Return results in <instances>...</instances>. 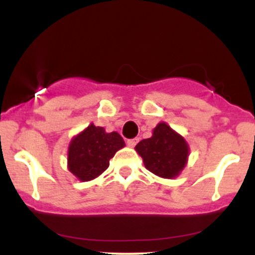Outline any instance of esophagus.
<instances>
[{
    "label": "esophagus",
    "mask_w": 255,
    "mask_h": 255,
    "mask_svg": "<svg viewBox=\"0 0 255 255\" xmlns=\"http://www.w3.org/2000/svg\"><path fill=\"white\" fill-rule=\"evenodd\" d=\"M138 140H139V139H138V138H132V139H127V144L129 146H134L135 144L138 143Z\"/></svg>",
    "instance_id": "34e87169"
}]
</instances>
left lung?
I'll use <instances>...</instances> for the list:
<instances>
[{"mask_svg":"<svg viewBox=\"0 0 255 255\" xmlns=\"http://www.w3.org/2000/svg\"><path fill=\"white\" fill-rule=\"evenodd\" d=\"M135 150L149 171L165 179L175 177L184 169L189 155V146L184 138L164 122L154 128L150 138L140 140Z\"/></svg>","mask_w":255,"mask_h":255,"instance_id":"1","label":"left lung"}]
</instances>
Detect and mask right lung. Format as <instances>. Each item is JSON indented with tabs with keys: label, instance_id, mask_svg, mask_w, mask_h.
<instances>
[{
	"label": "right lung",
	"instance_id": "add662e5",
	"mask_svg": "<svg viewBox=\"0 0 255 255\" xmlns=\"http://www.w3.org/2000/svg\"><path fill=\"white\" fill-rule=\"evenodd\" d=\"M125 140L117 132L106 133L102 127L90 125L76 135L69 146V170L81 181H89L104 173Z\"/></svg>",
	"mask_w": 255,
	"mask_h": 255
}]
</instances>
